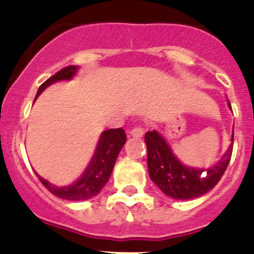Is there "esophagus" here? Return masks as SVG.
<instances>
[{"instance_id": "obj_1", "label": "esophagus", "mask_w": 254, "mask_h": 254, "mask_svg": "<svg viewBox=\"0 0 254 254\" xmlns=\"http://www.w3.org/2000/svg\"><path fill=\"white\" fill-rule=\"evenodd\" d=\"M143 132H145V130H143L141 127H135L134 129L130 131V135H131L132 137H136L137 139V137H142Z\"/></svg>"}]
</instances>
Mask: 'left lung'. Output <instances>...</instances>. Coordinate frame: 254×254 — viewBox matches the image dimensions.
<instances>
[{
	"mask_svg": "<svg viewBox=\"0 0 254 254\" xmlns=\"http://www.w3.org/2000/svg\"><path fill=\"white\" fill-rule=\"evenodd\" d=\"M227 103L231 108L230 102ZM231 140L234 142V132ZM145 142L150 178L166 195L177 200L198 198L211 190L224 176L234 147V143H231L226 153L215 166L207 170H199L182 165L165 139L156 130L146 132Z\"/></svg>",
	"mask_w": 254,
	"mask_h": 254,
	"instance_id": "1",
	"label": "left lung"
}]
</instances>
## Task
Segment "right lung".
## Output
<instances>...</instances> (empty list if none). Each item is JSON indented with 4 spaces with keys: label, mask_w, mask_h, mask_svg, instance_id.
<instances>
[{
    "label": "right lung",
    "mask_w": 254,
    "mask_h": 254,
    "mask_svg": "<svg viewBox=\"0 0 254 254\" xmlns=\"http://www.w3.org/2000/svg\"><path fill=\"white\" fill-rule=\"evenodd\" d=\"M76 71H77V66L73 65L61 68L60 71H58L55 75L48 78L39 87L35 98L54 82L72 78ZM125 141H127V134H125L122 127L109 129L102 132L98 143H97L93 157H92L89 165L87 166L86 171L77 181L73 182L70 186L56 187L54 184L49 183L48 181H45L39 175H37V177L42 182L43 186L58 198L73 201L86 200V199L97 195L107 184L113 172V168H114L118 155H119Z\"/></svg>",
    "instance_id": "add662e5"
}]
</instances>
